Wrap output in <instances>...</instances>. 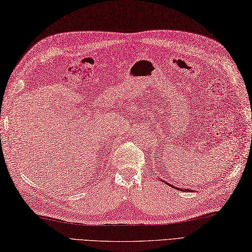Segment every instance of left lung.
Returning a JSON list of instances; mask_svg holds the SVG:
<instances>
[{
  "label": "left lung",
  "instance_id": "obj_1",
  "mask_svg": "<svg viewBox=\"0 0 252 252\" xmlns=\"http://www.w3.org/2000/svg\"><path fill=\"white\" fill-rule=\"evenodd\" d=\"M164 182H165V181H164ZM165 183H166V184H168V186H170V184H169V183H167V182H165ZM171 187H172V186H171ZM173 188H175V187H173ZM175 189H180V191H183V192H184V191H187V192H188V191H189H189H191V192H192V189H179V188H175Z\"/></svg>",
  "mask_w": 252,
  "mask_h": 252
}]
</instances>
